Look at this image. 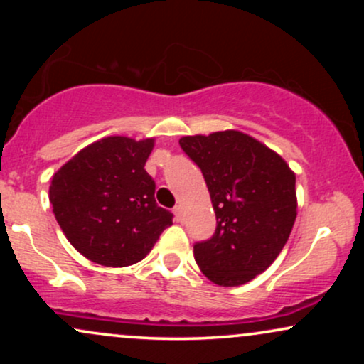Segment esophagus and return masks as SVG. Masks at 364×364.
<instances>
[{
	"mask_svg": "<svg viewBox=\"0 0 364 364\" xmlns=\"http://www.w3.org/2000/svg\"><path fill=\"white\" fill-rule=\"evenodd\" d=\"M173 212H174V217H176L178 223H181V220H183V207L176 205V207H174Z\"/></svg>",
	"mask_w": 364,
	"mask_h": 364,
	"instance_id": "34e87169",
	"label": "esophagus"
}]
</instances>
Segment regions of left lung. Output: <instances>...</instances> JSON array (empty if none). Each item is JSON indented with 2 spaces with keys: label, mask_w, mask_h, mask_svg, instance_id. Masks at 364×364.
<instances>
[{
  "label": "left lung",
  "mask_w": 364,
  "mask_h": 364,
  "mask_svg": "<svg viewBox=\"0 0 364 364\" xmlns=\"http://www.w3.org/2000/svg\"><path fill=\"white\" fill-rule=\"evenodd\" d=\"M205 178L217 228L193 246L203 275L241 286L269 269L296 220V174L272 149L237 129L179 139Z\"/></svg>",
  "instance_id": "obj_1"
}]
</instances>
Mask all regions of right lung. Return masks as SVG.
Masks as SVG:
<instances>
[{
	"label": "right lung",
	"mask_w": 364,
	"mask_h": 364,
	"mask_svg": "<svg viewBox=\"0 0 364 364\" xmlns=\"http://www.w3.org/2000/svg\"><path fill=\"white\" fill-rule=\"evenodd\" d=\"M154 139L106 136L82 149L54 173L53 212L77 252L104 267L144 260L173 214L156 203L145 171Z\"/></svg>",
	"instance_id": "obj_1"
}]
</instances>
